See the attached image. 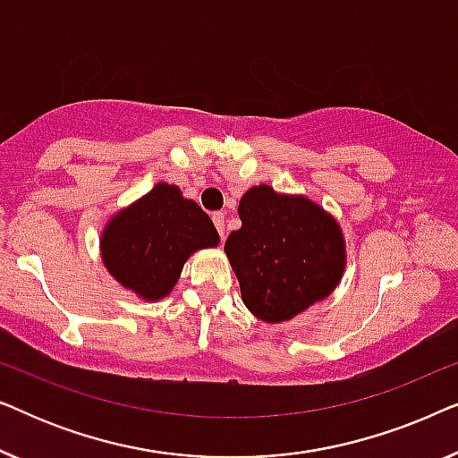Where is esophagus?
<instances>
[{"label":"esophagus","mask_w":458,"mask_h":458,"mask_svg":"<svg viewBox=\"0 0 458 458\" xmlns=\"http://www.w3.org/2000/svg\"><path fill=\"white\" fill-rule=\"evenodd\" d=\"M212 223H215L218 235H221V240H225V231H227V221H225L223 212H215V215H212Z\"/></svg>","instance_id":"esophagus-1"}]
</instances>
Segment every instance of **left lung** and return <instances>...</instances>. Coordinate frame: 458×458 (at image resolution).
<instances>
[{"mask_svg":"<svg viewBox=\"0 0 458 458\" xmlns=\"http://www.w3.org/2000/svg\"><path fill=\"white\" fill-rule=\"evenodd\" d=\"M225 254L242 300L265 323L290 321L340 285L346 240L337 218L302 193L254 185L243 193Z\"/></svg>","mask_w":458,"mask_h":458,"instance_id":"8db88e82","label":"left lung"}]
</instances>
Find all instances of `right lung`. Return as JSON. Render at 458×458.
<instances>
[{"label": "right lung", "mask_w": 458, "mask_h": 458, "mask_svg": "<svg viewBox=\"0 0 458 458\" xmlns=\"http://www.w3.org/2000/svg\"><path fill=\"white\" fill-rule=\"evenodd\" d=\"M218 242L210 216L177 185L162 181L108 218L99 256L124 290L158 302L174 290L190 256Z\"/></svg>", "instance_id": "1"}]
</instances>
